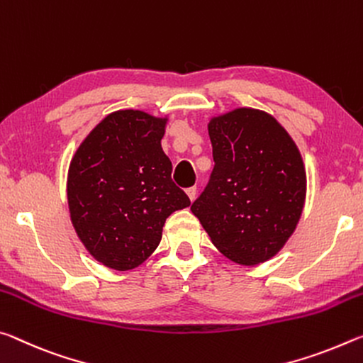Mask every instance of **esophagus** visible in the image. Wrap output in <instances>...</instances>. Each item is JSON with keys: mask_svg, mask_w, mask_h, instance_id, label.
Wrapping results in <instances>:
<instances>
[{"mask_svg": "<svg viewBox=\"0 0 363 363\" xmlns=\"http://www.w3.org/2000/svg\"><path fill=\"white\" fill-rule=\"evenodd\" d=\"M196 193H198V189H196V186H191V188L186 189V194H188V198H189V201H191V203L196 199Z\"/></svg>", "mask_w": 363, "mask_h": 363, "instance_id": "1", "label": "esophagus"}]
</instances>
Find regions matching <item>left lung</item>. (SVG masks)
<instances>
[{
	"label": "left lung",
	"mask_w": 363,
	"mask_h": 363,
	"mask_svg": "<svg viewBox=\"0 0 363 363\" xmlns=\"http://www.w3.org/2000/svg\"><path fill=\"white\" fill-rule=\"evenodd\" d=\"M213 170L191 212L218 251L257 265L281 251L306 203L301 152L275 117L238 108L207 125Z\"/></svg>",
	"instance_id": "left-lung-1"
}]
</instances>
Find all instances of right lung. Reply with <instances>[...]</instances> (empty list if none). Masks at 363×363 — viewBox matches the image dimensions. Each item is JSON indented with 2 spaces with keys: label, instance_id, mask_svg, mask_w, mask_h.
<instances>
[{
  "label": "right lung",
  "instance_id": "1",
  "mask_svg": "<svg viewBox=\"0 0 363 363\" xmlns=\"http://www.w3.org/2000/svg\"><path fill=\"white\" fill-rule=\"evenodd\" d=\"M167 117L125 109L106 116L75 151L67 174L70 220L109 269H136L156 251L170 213L189 198L172 182L160 146Z\"/></svg>",
  "mask_w": 363,
  "mask_h": 363
}]
</instances>
